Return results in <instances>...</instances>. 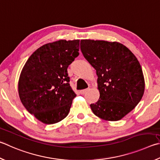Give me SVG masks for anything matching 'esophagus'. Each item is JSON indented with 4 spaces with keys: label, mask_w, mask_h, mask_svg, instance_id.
Instances as JSON below:
<instances>
[{
    "label": "esophagus",
    "mask_w": 160,
    "mask_h": 160,
    "mask_svg": "<svg viewBox=\"0 0 160 160\" xmlns=\"http://www.w3.org/2000/svg\"><path fill=\"white\" fill-rule=\"evenodd\" d=\"M88 89H82V90H80V94H85L86 93V92H88Z\"/></svg>",
    "instance_id": "obj_1"
}]
</instances>
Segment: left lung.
<instances>
[{
	"label": "left lung",
	"instance_id": "1",
	"mask_svg": "<svg viewBox=\"0 0 160 160\" xmlns=\"http://www.w3.org/2000/svg\"><path fill=\"white\" fill-rule=\"evenodd\" d=\"M80 50L98 76L100 97L90 105L92 112L104 120H121L143 97L145 80L140 63L118 42L81 40Z\"/></svg>",
	"mask_w": 160,
	"mask_h": 160
}]
</instances>
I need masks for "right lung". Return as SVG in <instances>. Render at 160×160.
Instances as JSON below:
<instances>
[{
	"label": "right lung",
	"instance_id": "1",
	"mask_svg": "<svg viewBox=\"0 0 160 160\" xmlns=\"http://www.w3.org/2000/svg\"><path fill=\"white\" fill-rule=\"evenodd\" d=\"M80 40H60L35 51L22 68L18 82L22 103L31 114L47 124L68 115L76 94L67 68L79 55Z\"/></svg>",
	"mask_w": 160,
	"mask_h": 160
}]
</instances>
